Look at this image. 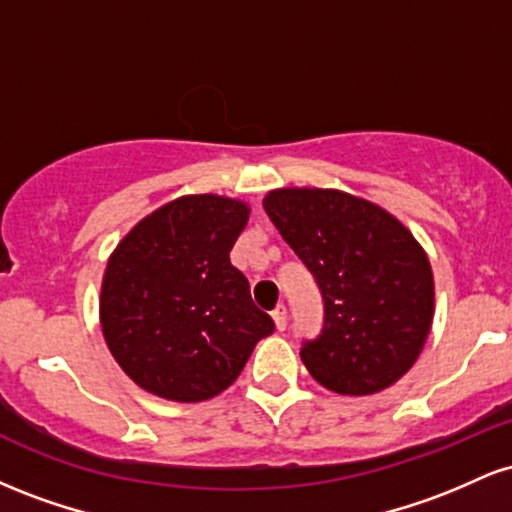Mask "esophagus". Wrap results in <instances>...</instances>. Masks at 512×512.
<instances>
[{
  "instance_id": "obj_1",
  "label": "esophagus",
  "mask_w": 512,
  "mask_h": 512,
  "mask_svg": "<svg viewBox=\"0 0 512 512\" xmlns=\"http://www.w3.org/2000/svg\"><path fill=\"white\" fill-rule=\"evenodd\" d=\"M272 317H274L276 330L284 332V330H286V325H289V315H286V308H284V305H279V308H276L274 313H272Z\"/></svg>"
}]
</instances>
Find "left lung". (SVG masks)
<instances>
[{
    "label": "left lung",
    "mask_w": 512,
    "mask_h": 512,
    "mask_svg": "<svg viewBox=\"0 0 512 512\" xmlns=\"http://www.w3.org/2000/svg\"><path fill=\"white\" fill-rule=\"evenodd\" d=\"M281 238L325 298L308 373L339 395H375L414 366L433 325L431 262L390 211L342 190L281 187L264 197Z\"/></svg>",
    "instance_id": "left-lung-1"
}]
</instances>
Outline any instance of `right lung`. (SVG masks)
I'll list each match as a JSON object with an SVG mask.
<instances>
[{
	"instance_id": "add662e5",
	"label": "right lung",
	"mask_w": 512,
	"mask_h": 512,
	"mask_svg": "<svg viewBox=\"0 0 512 512\" xmlns=\"http://www.w3.org/2000/svg\"><path fill=\"white\" fill-rule=\"evenodd\" d=\"M250 207L221 195H185L144 216L110 255L101 327L120 368L170 402L221 395L274 322L231 264Z\"/></svg>"
}]
</instances>
